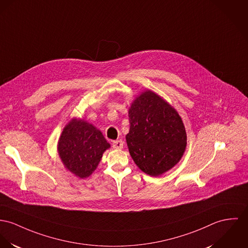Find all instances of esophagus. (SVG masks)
Masks as SVG:
<instances>
[{
  "mask_svg": "<svg viewBox=\"0 0 248 248\" xmlns=\"http://www.w3.org/2000/svg\"><path fill=\"white\" fill-rule=\"evenodd\" d=\"M112 146L115 149H122L124 146V141L122 140H117L112 142Z\"/></svg>",
  "mask_w": 248,
  "mask_h": 248,
  "instance_id": "34e87169",
  "label": "esophagus"
}]
</instances>
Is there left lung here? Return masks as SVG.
Returning <instances> with one entry per match:
<instances>
[{
  "label": "left lung",
  "instance_id": "1",
  "mask_svg": "<svg viewBox=\"0 0 248 248\" xmlns=\"http://www.w3.org/2000/svg\"><path fill=\"white\" fill-rule=\"evenodd\" d=\"M129 153L141 171L156 176L173 167L186 148L187 135L180 116L151 91L139 96L128 111Z\"/></svg>",
  "mask_w": 248,
  "mask_h": 248
}]
</instances>
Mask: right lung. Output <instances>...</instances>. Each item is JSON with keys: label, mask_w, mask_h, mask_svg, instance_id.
Wrapping results in <instances>:
<instances>
[{"label": "right lung", "mask_w": 248, "mask_h": 248, "mask_svg": "<svg viewBox=\"0 0 248 248\" xmlns=\"http://www.w3.org/2000/svg\"><path fill=\"white\" fill-rule=\"evenodd\" d=\"M110 147L103 134L82 120H72L58 141V154L66 168L84 178L98 166L103 153Z\"/></svg>", "instance_id": "add662e5"}]
</instances>
